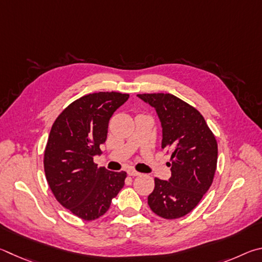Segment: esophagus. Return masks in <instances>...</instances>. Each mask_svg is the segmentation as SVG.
<instances>
[{
	"mask_svg": "<svg viewBox=\"0 0 262 262\" xmlns=\"http://www.w3.org/2000/svg\"><path fill=\"white\" fill-rule=\"evenodd\" d=\"M127 175H128V176H132V177H135V176H139V175H140V172L136 171L135 169H128V170H127Z\"/></svg>",
	"mask_w": 262,
	"mask_h": 262,
	"instance_id": "34e87169",
	"label": "esophagus"
}]
</instances>
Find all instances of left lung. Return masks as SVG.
<instances>
[{"instance_id":"obj_1","label":"left lung","mask_w":262,"mask_h":262,"mask_svg":"<svg viewBox=\"0 0 262 262\" xmlns=\"http://www.w3.org/2000/svg\"><path fill=\"white\" fill-rule=\"evenodd\" d=\"M153 105L162 125V149L170 154L171 177L155 178L148 206L160 217L189 214L212 185L217 164V141L193 105L169 93L138 94Z\"/></svg>"}]
</instances>
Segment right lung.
Returning <instances> with one entry per match:
<instances>
[{
	"mask_svg": "<svg viewBox=\"0 0 262 262\" xmlns=\"http://www.w3.org/2000/svg\"><path fill=\"white\" fill-rule=\"evenodd\" d=\"M127 99L118 92L86 94L58 115L49 132L46 180L58 203L85 221L102 216L124 186L125 171L98 167L93 157L107 139L110 117Z\"/></svg>",
	"mask_w": 262,
	"mask_h": 262,
	"instance_id": "obj_1",
	"label": "right lung"
}]
</instances>
